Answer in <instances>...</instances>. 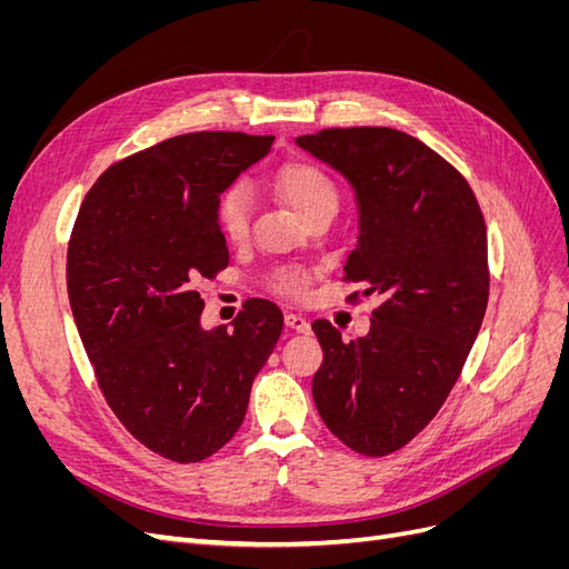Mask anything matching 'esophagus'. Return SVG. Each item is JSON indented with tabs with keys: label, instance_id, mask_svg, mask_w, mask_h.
Returning a JSON list of instances; mask_svg holds the SVG:
<instances>
[{
	"label": "esophagus",
	"instance_id": "esophagus-1",
	"mask_svg": "<svg viewBox=\"0 0 569 569\" xmlns=\"http://www.w3.org/2000/svg\"><path fill=\"white\" fill-rule=\"evenodd\" d=\"M284 325L289 327V330L301 332V335L311 332V322H308L301 313H287V316H284Z\"/></svg>",
	"mask_w": 569,
	"mask_h": 569
}]
</instances>
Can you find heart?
<instances>
[{
	"instance_id": "obj_1",
	"label": "heart",
	"mask_w": 569,
	"mask_h": 569,
	"mask_svg": "<svg viewBox=\"0 0 569 569\" xmlns=\"http://www.w3.org/2000/svg\"><path fill=\"white\" fill-rule=\"evenodd\" d=\"M272 187L308 222L318 216H335L341 201L337 180L320 163L308 159L284 161L272 173ZM216 222L230 244L244 242L251 228V194L247 184L234 182L218 197ZM306 284L308 272L303 268H282L272 278V287L287 297H301Z\"/></svg>"
}]
</instances>
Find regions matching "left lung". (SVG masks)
I'll list each match as a JSON object with an SVG mask.
<instances>
[{
	"instance_id": "obj_1",
	"label": "left lung",
	"mask_w": 569,
	"mask_h": 569,
	"mask_svg": "<svg viewBox=\"0 0 569 569\" xmlns=\"http://www.w3.org/2000/svg\"><path fill=\"white\" fill-rule=\"evenodd\" d=\"M297 144L356 187L358 244L349 299L382 295L366 337L316 320L322 366L313 401L351 451L380 458L420 435L462 372L489 303L487 226L472 187L418 137L393 128H325Z\"/></svg>"
}]
</instances>
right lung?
Returning <instances> with one entry per match:
<instances>
[{"label": "right lung", "mask_w": 569, "mask_h": 569, "mask_svg": "<svg viewBox=\"0 0 569 569\" xmlns=\"http://www.w3.org/2000/svg\"><path fill=\"white\" fill-rule=\"evenodd\" d=\"M274 137L187 132L116 161L90 187L68 239V301L97 385L128 432L173 462H199L244 420L282 311L249 299L201 330L197 284L228 268L218 194Z\"/></svg>", "instance_id": "obj_1"}]
</instances>
